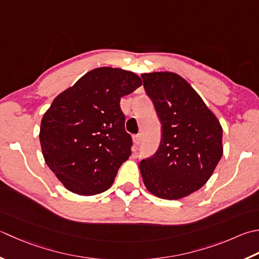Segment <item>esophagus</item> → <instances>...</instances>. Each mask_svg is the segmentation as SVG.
I'll return each instance as SVG.
<instances>
[{
    "label": "esophagus",
    "mask_w": 259,
    "mask_h": 259,
    "mask_svg": "<svg viewBox=\"0 0 259 259\" xmlns=\"http://www.w3.org/2000/svg\"><path fill=\"white\" fill-rule=\"evenodd\" d=\"M141 140H143V136H141V134H138V135H136V136L134 137V141H135V144H136L137 146L140 145Z\"/></svg>",
    "instance_id": "esophagus-1"
}]
</instances>
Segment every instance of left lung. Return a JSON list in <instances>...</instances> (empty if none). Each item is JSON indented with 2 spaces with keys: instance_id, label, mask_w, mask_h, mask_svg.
Wrapping results in <instances>:
<instances>
[{
  "instance_id": "1",
  "label": "left lung",
  "mask_w": 259,
  "mask_h": 259,
  "mask_svg": "<svg viewBox=\"0 0 259 259\" xmlns=\"http://www.w3.org/2000/svg\"><path fill=\"white\" fill-rule=\"evenodd\" d=\"M161 124L154 155L139 164L145 186L166 200H179L203 186L222 157V128L194 89L180 75H141Z\"/></svg>"
}]
</instances>
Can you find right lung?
<instances>
[{"label": "right lung", "instance_id": "right-lung-1", "mask_svg": "<svg viewBox=\"0 0 259 259\" xmlns=\"http://www.w3.org/2000/svg\"><path fill=\"white\" fill-rule=\"evenodd\" d=\"M141 84L133 72L100 67L53 101L39 138L46 164L66 189L94 195L112 185L133 146L120 100Z\"/></svg>", "mask_w": 259, "mask_h": 259}]
</instances>
